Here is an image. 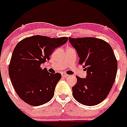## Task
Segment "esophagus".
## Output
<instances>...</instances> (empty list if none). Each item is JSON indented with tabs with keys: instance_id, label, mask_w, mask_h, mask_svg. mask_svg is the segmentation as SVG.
I'll use <instances>...</instances> for the list:
<instances>
[{
	"instance_id": "obj_1",
	"label": "esophagus",
	"mask_w": 127,
	"mask_h": 127,
	"mask_svg": "<svg viewBox=\"0 0 127 127\" xmlns=\"http://www.w3.org/2000/svg\"><path fill=\"white\" fill-rule=\"evenodd\" d=\"M62 76L64 77H66L68 76V75L67 74H65V73H62Z\"/></svg>"
}]
</instances>
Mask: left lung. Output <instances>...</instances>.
Wrapping results in <instances>:
<instances>
[{
	"label": "left lung",
	"instance_id": "1",
	"mask_svg": "<svg viewBox=\"0 0 127 127\" xmlns=\"http://www.w3.org/2000/svg\"><path fill=\"white\" fill-rule=\"evenodd\" d=\"M87 71L86 78L76 76L72 88L74 99L88 106L96 105L107 97L116 76L118 62L108 43L95 37H69Z\"/></svg>",
	"mask_w": 127,
	"mask_h": 127
}]
</instances>
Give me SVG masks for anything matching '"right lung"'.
Returning a JSON list of instances; mask_svg holds the SVG:
<instances>
[{
	"label": "right lung",
	"mask_w": 127,
	"mask_h": 127,
	"mask_svg": "<svg viewBox=\"0 0 127 127\" xmlns=\"http://www.w3.org/2000/svg\"><path fill=\"white\" fill-rule=\"evenodd\" d=\"M67 41V37L36 35L26 37L16 45L8 71L12 85L22 100L30 105L39 106L52 99L61 74L48 73L40 65L50 61L54 49Z\"/></svg>",
	"instance_id": "1"
}]
</instances>
